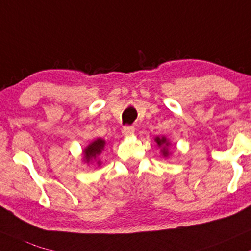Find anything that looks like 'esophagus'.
I'll return each mask as SVG.
<instances>
[{
	"label": "esophagus",
	"instance_id": "1",
	"mask_svg": "<svg viewBox=\"0 0 251 251\" xmlns=\"http://www.w3.org/2000/svg\"><path fill=\"white\" fill-rule=\"evenodd\" d=\"M134 133H135L134 126H123V129H122V134L125 135L126 137H130V136H133Z\"/></svg>",
	"mask_w": 251,
	"mask_h": 251
}]
</instances>
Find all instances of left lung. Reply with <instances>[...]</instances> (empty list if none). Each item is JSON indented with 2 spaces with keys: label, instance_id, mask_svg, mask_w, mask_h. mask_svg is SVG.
Returning a JSON list of instances; mask_svg holds the SVG:
<instances>
[{
  "label": "left lung",
  "instance_id": "obj_1",
  "mask_svg": "<svg viewBox=\"0 0 251 251\" xmlns=\"http://www.w3.org/2000/svg\"><path fill=\"white\" fill-rule=\"evenodd\" d=\"M154 141L156 142L157 147L160 148V151H161V155L163 157H170L171 156V153H170V146H171V142L170 140L167 139L166 136H156Z\"/></svg>",
  "mask_w": 251,
  "mask_h": 251
}]
</instances>
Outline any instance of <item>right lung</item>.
<instances>
[{
  "label": "right lung",
  "instance_id": "right-lung-1",
  "mask_svg": "<svg viewBox=\"0 0 251 251\" xmlns=\"http://www.w3.org/2000/svg\"><path fill=\"white\" fill-rule=\"evenodd\" d=\"M104 147H105V140L100 139H96L94 141L89 143L85 148L83 149V162L84 163H96L97 166L102 165L100 160L98 159L102 151H104Z\"/></svg>",
  "mask_w": 251,
  "mask_h": 251
}]
</instances>
